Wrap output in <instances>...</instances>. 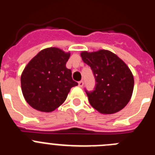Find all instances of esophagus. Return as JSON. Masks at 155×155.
I'll use <instances>...</instances> for the list:
<instances>
[{
  "instance_id": "1",
  "label": "esophagus",
  "mask_w": 155,
  "mask_h": 155,
  "mask_svg": "<svg viewBox=\"0 0 155 155\" xmlns=\"http://www.w3.org/2000/svg\"><path fill=\"white\" fill-rule=\"evenodd\" d=\"M78 85L80 86V87H83V85H84V81H80L78 82Z\"/></svg>"
}]
</instances>
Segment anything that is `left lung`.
Wrapping results in <instances>:
<instances>
[{
    "label": "left lung",
    "mask_w": 155,
    "mask_h": 155,
    "mask_svg": "<svg viewBox=\"0 0 155 155\" xmlns=\"http://www.w3.org/2000/svg\"><path fill=\"white\" fill-rule=\"evenodd\" d=\"M95 79L93 91L85 92L94 109L103 114H113L124 109L132 96L134 80L130 70L116 54L101 50L81 53Z\"/></svg>",
    "instance_id": "8db88e82"
}]
</instances>
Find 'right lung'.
Masks as SVG:
<instances>
[{
    "instance_id": "1",
    "label": "right lung",
    "mask_w": 155,
    "mask_h": 155,
    "mask_svg": "<svg viewBox=\"0 0 155 155\" xmlns=\"http://www.w3.org/2000/svg\"><path fill=\"white\" fill-rule=\"evenodd\" d=\"M70 53L58 48H47L31 59L21 76V91L31 107L41 112L55 110L66 100L78 82L66 68Z\"/></svg>"
}]
</instances>
